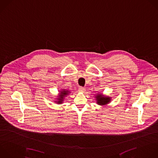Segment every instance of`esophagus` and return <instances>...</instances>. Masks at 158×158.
Masks as SVG:
<instances>
[{
	"mask_svg": "<svg viewBox=\"0 0 158 158\" xmlns=\"http://www.w3.org/2000/svg\"><path fill=\"white\" fill-rule=\"evenodd\" d=\"M85 90V88L83 87H79V91L80 92H84Z\"/></svg>",
	"mask_w": 158,
	"mask_h": 158,
	"instance_id": "34e87169",
	"label": "esophagus"
}]
</instances>
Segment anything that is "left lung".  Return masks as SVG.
Returning a JSON list of instances; mask_svg holds the SVG:
<instances>
[{"label":"left lung","instance_id":"1","mask_svg":"<svg viewBox=\"0 0 158 158\" xmlns=\"http://www.w3.org/2000/svg\"><path fill=\"white\" fill-rule=\"evenodd\" d=\"M97 103L98 105L103 106V105H106L109 102H110V98L109 97H105L102 94H98L96 96Z\"/></svg>","mask_w":158,"mask_h":158}]
</instances>
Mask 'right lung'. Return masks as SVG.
I'll use <instances>...</instances> for the list:
<instances>
[{"mask_svg": "<svg viewBox=\"0 0 158 158\" xmlns=\"http://www.w3.org/2000/svg\"><path fill=\"white\" fill-rule=\"evenodd\" d=\"M68 93H69V91L68 90H61V93L60 94V97L58 98V102H57V103H61L62 102H63V98H64V97H65L67 94H68Z\"/></svg>", "mask_w": 158, "mask_h": 158, "instance_id": "obj_1", "label": "right lung"}]
</instances>
